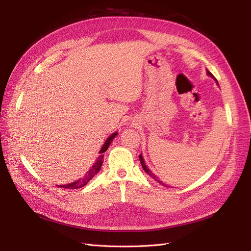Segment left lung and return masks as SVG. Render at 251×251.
<instances>
[{
    "label": "left lung",
    "mask_w": 251,
    "mask_h": 251,
    "mask_svg": "<svg viewBox=\"0 0 251 251\" xmlns=\"http://www.w3.org/2000/svg\"><path fill=\"white\" fill-rule=\"evenodd\" d=\"M207 74L209 75V76H212V74L207 70ZM212 77H214V76H212ZM215 78V77H214ZM215 80L217 81V83H218V80L215 78ZM218 85H219V83H218ZM139 160H140V163H141V165H142V169L144 170V172H146L148 175H150V176L151 177V178H153V179H155L157 182H158V183H160V184H162L163 186H165V187H170V185H166L165 183H163V182L162 181H160V180H159L158 179V177L157 176H155V175L153 174V173H151L150 170H149V168H148V166L146 165V163H144V160H143V157L141 156V154L139 155Z\"/></svg>",
    "instance_id": "1"
}]
</instances>
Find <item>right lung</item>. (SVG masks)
Returning a JSON list of instances; mask_svg holds the SVG:
<instances>
[{"label": "right lung", "instance_id": "right-lung-1", "mask_svg": "<svg viewBox=\"0 0 251 251\" xmlns=\"http://www.w3.org/2000/svg\"><path fill=\"white\" fill-rule=\"evenodd\" d=\"M116 135H117V132L113 133V134L110 136V137H108V139L105 140V142H104V144L102 146L101 150L100 151V155L98 156L96 162L93 164L92 168H91V169L88 171V173L85 175V176H83V177L80 178V179H78V180H76V181L72 182V183H68V184H65V185H59L58 187L70 188V189H77V188H81V187L85 186V185L88 183V182H89L91 179H92L98 172H100V168H101V165H102V161H103V153H104L105 151L108 150V148H109V146L111 144V142L113 141V139L116 137Z\"/></svg>", "mask_w": 251, "mask_h": 251}]
</instances>
